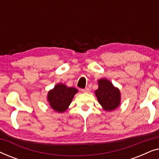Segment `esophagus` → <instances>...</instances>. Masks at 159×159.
Masks as SVG:
<instances>
[{"label":"esophagus","mask_w":159,"mask_h":159,"mask_svg":"<svg viewBox=\"0 0 159 159\" xmlns=\"http://www.w3.org/2000/svg\"><path fill=\"white\" fill-rule=\"evenodd\" d=\"M82 93H89L90 92V89H89L88 88H86L84 89H82Z\"/></svg>","instance_id":"1"}]
</instances>
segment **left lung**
Instances as JSON below:
<instances>
[{
    "instance_id": "left-lung-1",
    "label": "left lung",
    "mask_w": 159,
    "mask_h": 159,
    "mask_svg": "<svg viewBox=\"0 0 159 159\" xmlns=\"http://www.w3.org/2000/svg\"><path fill=\"white\" fill-rule=\"evenodd\" d=\"M98 88L95 91L98 101L105 111H113L120 105L121 93L109 80H98Z\"/></svg>"
}]
</instances>
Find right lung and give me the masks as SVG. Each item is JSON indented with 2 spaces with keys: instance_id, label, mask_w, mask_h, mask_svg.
I'll return each instance as SVG.
<instances>
[{
  "instance_id": "add662e5",
  "label": "right lung",
  "mask_w": 159,
  "mask_h": 159,
  "mask_svg": "<svg viewBox=\"0 0 159 159\" xmlns=\"http://www.w3.org/2000/svg\"><path fill=\"white\" fill-rule=\"evenodd\" d=\"M78 90L75 88H68L66 85L57 84L48 93L49 105L56 111L63 113L68 108L75 95Z\"/></svg>"
}]
</instances>
